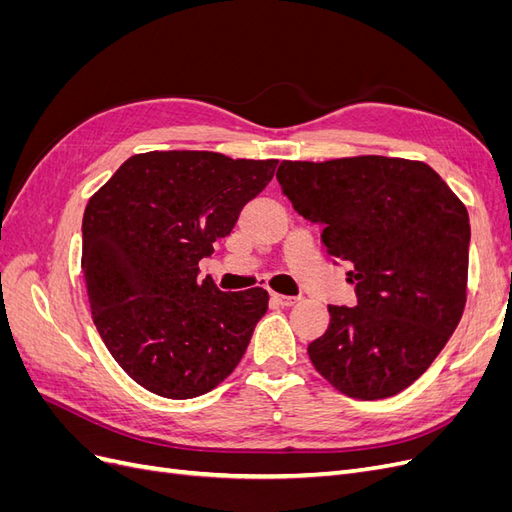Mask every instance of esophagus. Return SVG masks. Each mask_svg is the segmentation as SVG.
Instances as JSON below:
<instances>
[{"label": "esophagus", "instance_id": "34e87169", "mask_svg": "<svg viewBox=\"0 0 512 512\" xmlns=\"http://www.w3.org/2000/svg\"><path fill=\"white\" fill-rule=\"evenodd\" d=\"M271 299H273L277 305H282V307H290V305H294V303L299 301L297 297H290V294H280V292H273Z\"/></svg>", "mask_w": 512, "mask_h": 512}]
</instances>
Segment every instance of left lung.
I'll use <instances>...</instances> for the list:
<instances>
[{
	"instance_id": "1",
	"label": "left lung",
	"mask_w": 512,
	"mask_h": 512,
	"mask_svg": "<svg viewBox=\"0 0 512 512\" xmlns=\"http://www.w3.org/2000/svg\"><path fill=\"white\" fill-rule=\"evenodd\" d=\"M277 181L356 284L359 305H329V329L307 346L316 371L354 399L408 389L466 307V205L431 166L404 158L286 160Z\"/></svg>"
}]
</instances>
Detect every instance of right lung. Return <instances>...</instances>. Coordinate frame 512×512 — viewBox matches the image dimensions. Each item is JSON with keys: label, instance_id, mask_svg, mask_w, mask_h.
<instances>
[{"label": "right lung", "instance_id": "right-lung-1", "mask_svg": "<svg viewBox=\"0 0 512 512\" xmlns=\"http://www.w3.org/2000/svg\"><path fill=\"white\" fill-rule=\"evenodd\" d=\"M277 160L215 151H147L89 198L83 258L104 346L147 391L190 399L226 380L265 316L269 292H222L198 260L230 235Z\"/></svg>", "mask_w": 512, "mask_h": 512}]
</instances>
